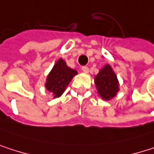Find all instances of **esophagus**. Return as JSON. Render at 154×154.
Returning <instances> with one entry per match:
<instances>
[{
  "instance_id": "obj_1",
  "label": "esophagus",
  "mask_w": 154,
  "mask_h": 154,
  "mask_svg": "<svg viewBox=\"0 0 154 154\" xmlns=\"http://www.w3.org/2000/svg\"><path fill=\"white\" fill-rule=\"evenodd\" d=\"M82 72H89V67H88V66H83V67L82 68Z\"/></svg>"
}]
</instances>
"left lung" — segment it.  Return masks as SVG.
Returning a JSON list of instances; mask_svg holds the SVG:
<instances>
[{
	"instance_id": "1",
	"label": "left lung",
	"mask_w": 154,
	"mask_h": 154,
	"mask_svg": "<svg viewBox=\"0 0 154 154\" xmlns=\"http://www.w3.org/2000/svg\"><path fill=\"white\" fill-rule=\"evenodd\" d=\"M94 80L99 95L105 100L114 98L119 91L118 80L109 64H106L100 69Z\"/></svg>"
}]
</instances>
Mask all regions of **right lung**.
Listing matches in <instances>:
<instances>
[{"label": "right lung", "mask_w": 154, "mask_h": 154, "mask_svg": "<svg viewBox=\"0 0 154 154\" xmlns=\"http://www.w3.org/2000/svg\"><path fill=\"white\" fill-rule=\"evenodd\" d=\"M76 74L77 71L68 67L66 63L60 58L49 72L45 86L48 91L52 92L54 98H58L64 92L66 87Z\"/></svg>", "instance_id": "right-lung-1"}]
</instances>
